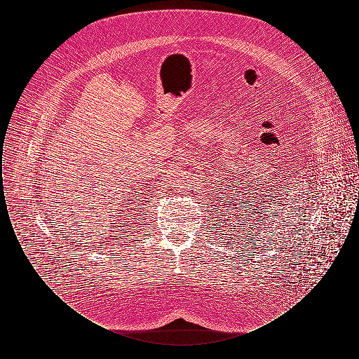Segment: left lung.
Here are the masks:
<instances>
[{
	"instance_id": "8db88e82",
	"label": "left lung",
	"mask_w": 359,
	"mask_h": 359,
	"mask_svg": "<svg viewBox=\"0 0 359 359\" xmlns=\"http://www.w3.org/2000/svg\"><path fill=\"white\" fill-rule=\"evenodd\" d=\"M243 203H245V202H243Z\"/></svg>"
}]
</instances>
